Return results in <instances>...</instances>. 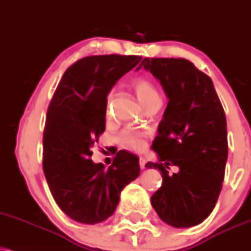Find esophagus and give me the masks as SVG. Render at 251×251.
Masks as SVG:
<instances>
[{"instance_id": "34e87169", "label": "esophagus", "mask_w": 251, "mask_h": 251, "mask_svg": "<svg viewBox=\"0 0 251 251\" xmlns=\"http://www.w3.org/2000/svg\"><path fill=\"white\" fill-rule=\"evenodd\" d=\"M146 164H147L146 159H145V158H143V156H141V158L139 159V165H140V168H141V170H145V168H146Z\"/></svg>"}]
</instances>
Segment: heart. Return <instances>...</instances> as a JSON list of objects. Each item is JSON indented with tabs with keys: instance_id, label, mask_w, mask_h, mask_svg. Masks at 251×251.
<instances>
[{
	"instance_id": "1",
	"label": "heart",
	"mask_w": 251,
	"mask_h": 251,
	"mask_svg": "<svg viewBox=\"0 0 251 251\" xmlns=\"http://www.w3.org/2000/svg\"><path fill=\"white\" fill-rule=\"evenodd\" d=\"M133 87L135 95H137L139 101L141 105L146 108L149 105L152 104L156 100H160V96L152 81L144 77H138L133 80ZM111 96H108L107 99V112H108V105H110ZM144 133L143 132L135 131L132 128H126L120 133L119 140L123 146L127 147V149L139 151L145 146L144 140Z\"/></svg>"
}]
</instances>
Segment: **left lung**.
I'll return each mask as SVG.
<instances>
[{"label": "left lung", "mask_w": 251, "mask_h": 251, "mask_svg": "<svg viewBox=\"0 0 251 251\" xmlns=\"http://www.w3.org/2000/svg\"><path fill=\"white\" fill-rule=\"evenodd\" d=\"M144 68L160 81L168 98L152 144L162 185L151 203L175 228L199 225L215 207L228 158L227 120L213 81L185 58H144ZM170 165L179 172L168 176Z\"/></svg>", "instance_id": "left-lung-1"}]
</instances>
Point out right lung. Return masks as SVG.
I'll use <instances>...</instances> for the list:
<instances>
[{
	"label": "right lung",
	"mask_w": 251,
	"mask_h": 251,
	"mask_svg": "<svg viewBox=\"0 0 251 251\" xmlns=\"http://www.w3.org/2000/svg\"><path fill=\"white\" fill-rule=\"evenodd\" d=\"M140 56H89L66 69L49 107L43 133V171L60 209L95 225L116 210L123 188L140 174L139 158L119 151L105 168L92 161V146L105 131L107 95Z\"/></svg>",
	"instance_id": "obj_1"
}]
</instances>
